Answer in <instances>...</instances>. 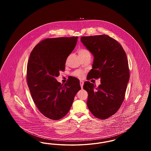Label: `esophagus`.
<instances>
[{"instance_id": "34e87169", "label": "esophagus", "mask_w": 151, "mask_h": 151, "mask_svg": "<svg viewBox=\"0 0 151 151\" xmlns=\"http://www.w3.org/2000/svg\"><path fill=\"white\" fill-rule=\"evenodd\" d=\"M80 86H81V89H83V85H84V81H83L80 80Z\"/></svg>"}]
</instances>
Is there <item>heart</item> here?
Instances as JSON below:
<instances>
[{"mask_svg":"<svg viewBox=\"0 0 151 151\" xmlns=\"http://www.w3.org/2000/svg\"><path fill=\"white\" fill-rule=\"evenodd\" d=\"M78 53H79V56L81 58L84 57L87 55H91V53H90L89 51L86 48L80 49L78 50ZM74 74L76 76H78L79 78L81 77V76H82V73L80 71H76L74 73Z\"/></svg>","mask_w":151,"mask_h":151,"instance_id":"heart-1","label":"heart"}]
</instances>
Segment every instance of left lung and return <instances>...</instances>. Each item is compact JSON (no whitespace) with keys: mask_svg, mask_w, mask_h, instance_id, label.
I'll list each match as a JSON object with an SVG mask.
<instances>
[{"mask_svg":"<svg viewBox=\"0 0 151 151\" xmlns=\"http://www.w3.org/2000/svg\"><path fill=\"white\" fill-rule=\"evenodd\" d=\"M81 41L94 57L87 76L101 81L97 88L84 82L86 104L94 116L105 119L115 114L124 100L129 78L127 56L121 44L108 35L81 37Z\"/></svg>","mask_w":151,"mask_h":151,"instance_id":"8db88e82","label":"left lung"}]
</instances>
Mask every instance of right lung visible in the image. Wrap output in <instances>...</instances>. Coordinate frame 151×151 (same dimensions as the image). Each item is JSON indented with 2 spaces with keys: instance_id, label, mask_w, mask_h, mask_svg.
<instances>
[{
  "instance_id": "1",
  "label": "right lung",
  "mask_w": 151,
  "mask_h": 151,
  "mask_svg": "<svg viewBox=\"0 0 151 151\" xmlns=\"http://www.w3.org/2000/svg\"><path fill=\"white\" fill-rule=\"evenodd\" d=\"M78 38H46L38 43L30 54L27 72L30 92L40 111L50 119L64 117L81 89L76 78L65 84L56 79L59 72L65 71L66 59L75 47Z\"/></svg>"
}]
</instances>
